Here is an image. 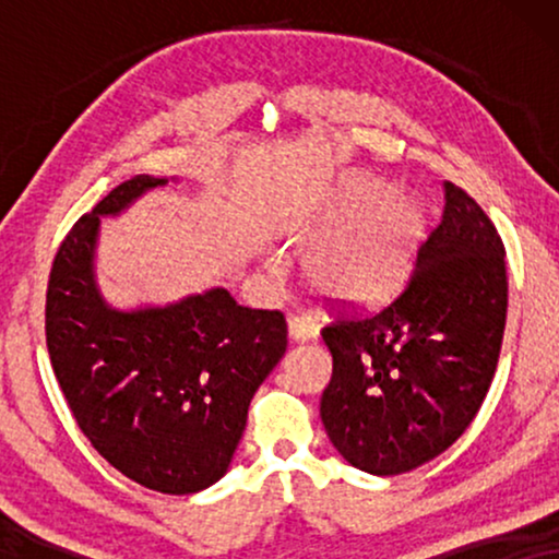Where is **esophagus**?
Instances as JSON below:
<instances>
[{"mask_svg": "<svg viewBox=\"0 0 559 559\" xmlns=\"http://www.w3.org/2000/svg\"><path fill=\"white\" fill-rule=\"evenodd\" d=\"M287 328H289V338L293 341H312L318 335L316 323L305 316H289Z\"/></svg>", "mask_w": 559, "mask_h": 559, "instance_id": "obj_1", "label": "esophagus"}]
</instances>
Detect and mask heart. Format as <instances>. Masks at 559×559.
Wrapping results in <instances>:
<instances>
[{
  "label": "heart",
  "mask_w": 559,
  "mask_h": 559,
  "mask_svg": "<svg viewBox=\"0 0 559 559\" xmlns=\"http://www.w3.org/2000/svg\"><path fill=\"white\" fill-rule=\"evenodd\" d=\"M423 228V209L402 190H381L361 175L338 182L295 231L305 282L325 300L373 305L407 272Z\"/></svg>",
  "instance_id": "b5f03b06"
}]
</instances>
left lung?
<instances>
[{
	"label": "left lung",
	"instance_id": "obj_1",
	"mask_svg": "<svg viewBox=\"0 0 559 559\" xmlns=\"http://www.w3.org/2000/svg\"><path fill=\"white\" fill-rule=\"evenodd\" d=\"M501 236L445 182V211L417 251L409 285L369 318L323 328L333 377L320 417L358 471L396 476L453 445L491 386L507 325Z\"/></svg>",
	"mask_w": 559,
	"mask_h": 559
}]
</instances>
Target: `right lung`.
I'll list each match as a JSON object with an SVG mask.
<instances>
[{"instance_id": "obj_1", "label": "right lung", "mask_w": 559, "mask_h": 559, "mask_svg": "<svg viewBox=\"0 0 559 559\" xmlns=\"http://www.w3.org/2000/svg\"><path fill=\"white\" fill-rule=\"evenodd\" d=\"M167 178L136 175L60 243L45 302L52 371L81 432L119 473L159 493L224 478L251 396L287 350L280 310L243 308L224 287L119 310L96 282L102 218Z\"/></svg>"}]
</instances>
